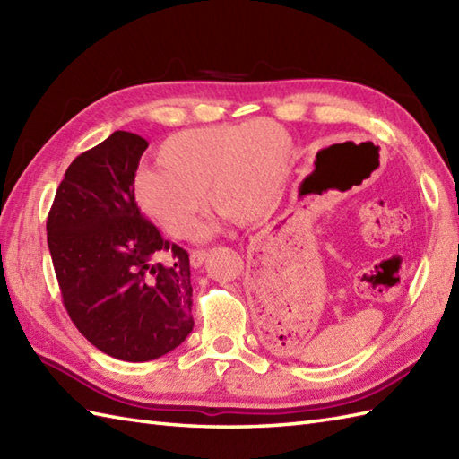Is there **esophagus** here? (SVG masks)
Wrapping results in <instances>:
<instances>
[{
  "label": "esophagus",
  "mask_w": 459,
  "mask_h": 459,
  "mask_svg": "<svg viewBox=\"0 0 459 459\" xmlns=\"http://www.w3.org/2000/svg\"><path fill=\"white\" fill-rule=\"evenodd\" d=\"M204 258H207V250H203V248L193 250V252H191V256H189V260H191V266H193V268H201V266H203V262H204Z\"/></svg>",
  "instance_id": "34e87169"
}]
</instances>
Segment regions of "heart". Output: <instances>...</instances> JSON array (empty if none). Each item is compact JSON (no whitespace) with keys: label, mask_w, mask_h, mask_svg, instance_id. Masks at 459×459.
I'll return each mask as SVG.
<instances>
[{"label":"heart","mask_w":459,"mask_h":459,"mask_svg":"<svg viewBox=\"0 0 459 459\" xmlns=\"http://www.w3.org/2000/svg\"><path fill=\"white\" fill-rule=\"evenodd\" d=\"M160 160L135 173L134 197L169 235L185 237L207 204V189L224 219L264 217L286 179L290 135L268 120L187 130L160 145Z\"/></svg>","instance_id":"1"}]
</instances>
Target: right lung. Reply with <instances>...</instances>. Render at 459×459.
Segmentation results:
<instances>
[{
	"label": "right lung",
	"mask_w": 459,
	"mask_h": 459,
	"mask_svg": "<svg viewBox=\"0 0 459 459\" xmlns=\"http://www.w3.org/2000/svg\"><path fill=\"white\" fill-rule=\"evenodd\" d=\"M148 142L132 132L81 153L65 171L47 219L63 304L102 353L130 363L179 347L193 329L189 255L165 240L134 197ZM169 251L172 262L159 258Z\"/></svg>",
	"instance_id": "obj_1"
}]
</instances>
